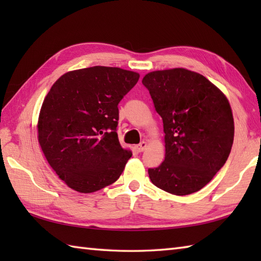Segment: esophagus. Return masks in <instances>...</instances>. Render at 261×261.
Here are the masks:
<instances>
[{"label":"esophagus","instance_id":"34e87169","mask_svg":"<svg viewBox=\"0 0 261 261\" xmlns=\"http://www.w3.org/2000/svg\"><path fill=\"white\" fill-rule=\"evenodd\" d=\"M147 147H148V142L147 141H141L139 145L136 146V149H137V151L142 152V151L146 150Z\"/></svg>","mask_w":261,"mask_h":261}]
</instances>
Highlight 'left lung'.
Returning a JSON list of instances; mask_svg holds the SVG:
<instances>
[{"instance_id":"8db88e82","label":"left lung","mask_w":261,"mask_h":261,"mask_svg":"<svg viewBox=\"0 0 261 261\" xmlns=\"http://www.w3.org/2000/svg\"><path fill=\"white\" fill-rule=\"evenodd\" d=\"M164 123L165 160L149 168L153 185L188 195L208 184L228 159L234 121L228 98L206 77L185 68L142 79Z\"/></svg>"}]
</instances>
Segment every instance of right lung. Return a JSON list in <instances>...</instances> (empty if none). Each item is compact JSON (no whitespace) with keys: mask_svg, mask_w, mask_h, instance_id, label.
Returning a JSON list of instances; mask_svg holds the SVG:
<instances>
[{"mask_svg":"<svg viewBox=\"0 0 261 261\" xmlns=\"http://www.w3.org/2000/svg\"><path fill=\"white\" fill-rule=\"evenodd\" d=\"M140 75L119 67L68 71L54 83L39 113L38 141L71 190L94 193L119 178L132 156L122 148L118 104Z\"/></svg>","mask_w":261,"mask_h":261,"instance_id":"add662e5","label":"right lung"}]
</instances>
